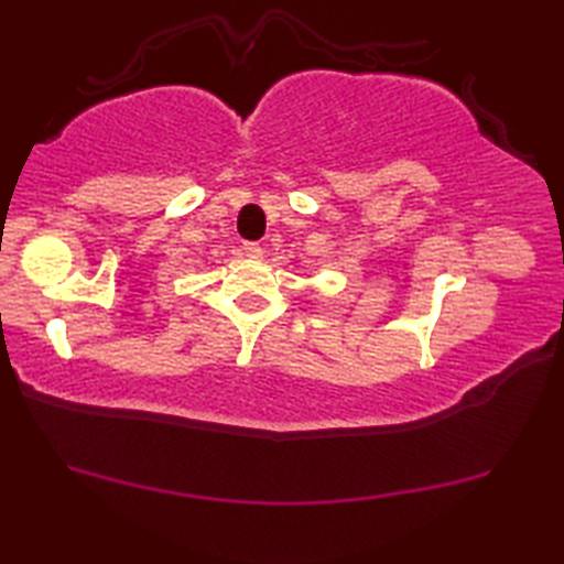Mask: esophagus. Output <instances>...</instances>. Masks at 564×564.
Returning <instances> with one entry per match:
<instances>
[{
	"label": "esophagus",
	"instance_id": "esophagus-1",
	"mask_svg": "<svg viewBox=\"0 0 564 564\" xmlns=\"http://www.w3.org/2000/svg\"><path fill=\"white\" fill-rule=\"evenodd\" d=\"M242 251H245V257H249V259H261V254H263V249L257 242H245Z\"/></svg>",
	"mask_w": 564,
	"mask_h": 564
}]
</instances>
